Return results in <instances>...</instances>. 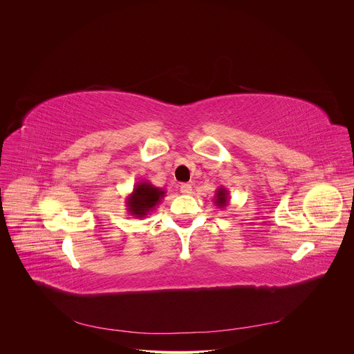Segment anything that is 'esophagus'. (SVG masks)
I'll use <instances>...</instances> for the list:
<instances>
[{
    "mask_svg": "<svg viewBox=\"0 0 354 354\" xmlns=\"http://www.w3.org/2000/svg\"><path fill=\"white\" fill-rule=\"evenodd\" d=\"M192 185H189V183H182L180 185V192L183 193V194H190L192 193Z\"/></svg>",
    "mask_w": 354,
    "mask_h": 354,
    "instance_id": "34e87169",
    "label": "esophagus"
}]
</instances>
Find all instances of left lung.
<instances>
[{
  "instance_id": "8db88e82",
  "label": "left lung",
  "mask_w": 354,
  "mask_h": 354,
  "mask_svg": "<svg viewBox=\"0 0 354 354\" xmlns=\"http://www.w3.org/2000/svg\"><path fill=\"white\" fill-rule=\"evenodd\" d=\"M214 205L218 207V209H225L228 207L230 205V193L228 190L224 187V186H220L217 190H216V194H214Z\"/></svg>"
}]
</instances>
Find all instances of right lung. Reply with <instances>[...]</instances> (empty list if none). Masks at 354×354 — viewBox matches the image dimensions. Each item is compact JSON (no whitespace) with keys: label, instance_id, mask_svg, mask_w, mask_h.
Segmentation results:
<instances>
[{"label":"right lung","instance_id":"add662e5","mask_svg":"<svg viewBox=\"0 0 354 354\" xmlns=\"http://www.w3.org/2000/svg\"><path fill=\"white\" fill-rule=\"evenodd\" d=\"M165 193L164 189L156 187L148 180H140L126 197V210L134 218H144L161 203Z\"/></svg>","mask_w":354,"mask_h":354}]
</instances>
